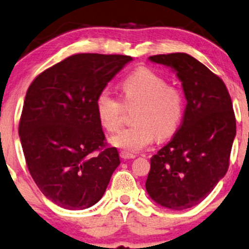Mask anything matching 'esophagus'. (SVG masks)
Wrapping results in <instances>:
<instances>
[{
    "mask_svg": "<svg viewBox=\"0 0 249 249\" xmlns=\"http://www.w3.org/2000/svg\"><path fill=\"white\" fill-rule=\"evenodd\" d=\"M120 157H121L122 159H134L136 156L133 155V153H129V152H125V151H121L120 152Z\"/></svg>",
    "mask_w": 249,
    "mask_h": 249,
    "instance_id": "esophagus-1",
    "label": "esophagus"
}]
</instances>
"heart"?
<instances>
[{"label": "heart", "mask_w": 249, "mask_h": 249, "mask_svg": "<svg viewBox=\"0 0 249 249\" xmlns=\"http://www.w3.org/2000/svg\"><path fill=\"white\" fill-rule=\"evenodd\" d=\"M122 101L108 90L98 93L96 110L101 125L108 131L122 127L125 108L137 106L134 125L125 128L110 139V143L125 152H139L157 137L166 140L176 133L183 115L185 97L176 85L146 67L130 72L120 84Z\"/></svg>", "instance_id": "obj_1"}]
</instances>
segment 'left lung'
<instances>
[{"instance_id": "left-lung-1", "label": "left lung", "mask_w": 249, "mask_h": 249, "mask_svg": "<svg viewBox=\"0 0 249 249\" xmlns=\"http://www.w3.org/2000/svg\"><path fill=\"white\" fill-rule=\"evenodd\" d=\"M177 71L187 99L179 129L151 158L145 187L153 201L172 210L198 204L229 170L237 124L222 78L186 53L150 56Z\"/></svg>"}]
</instances>
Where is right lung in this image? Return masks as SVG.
<instances>
[{
    "mask_svg": "<svg viewBox=\"0 0 249 249\" xmlns=\"http://www.w3.org/2000/svg\"><path fill=\"white\" fill-rule=\"evenodd\" d=\"M131 60L120 54H75L39 73L27 89L18 128L21 148L38 188L61 208L96 204L119 166L96 99Z\"/></svg>",
    "mask_w": 249,
    "mask_h": 249,
    "instance_id": "1",
    "label": "right lung"
}]
</instances>
